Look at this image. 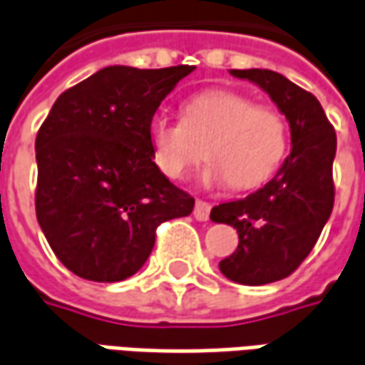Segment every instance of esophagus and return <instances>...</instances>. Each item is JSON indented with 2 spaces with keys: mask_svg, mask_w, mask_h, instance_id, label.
<instances>
[{
  "mask_svg": "<svg viewBox=\"0 0 365 365\" xmlns=\"http://www.w3.org/2000/svg\"><path fill=\"white\" fill-rule=\"evenodd\" d=\"M210 212H212V205L207 202H202V200H197L195 202V207H193V217L197 220V222H207L210 220Z\"/></svg>",
  "mask_w": 365,
  "mask_h": 365,
  "instance_id": "obj_1",
  "label": "esophagus"
}]
</instances>
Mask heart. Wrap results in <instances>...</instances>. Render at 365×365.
Listing matches in <instances>:
<instances>
[{
  "mask_svg": "<svg viewBox=\"0 0 365 365\" xmlns=\"http://www.w3.org/2000/svg\"><path fill=\"white\" fill-rule=\"evenodd\" d=\"M151 162L168 180L180 182L205 155L202 180L210 187L234 183L250 190L269 180L287 150L286 120L230 89H205L183 103L182 121L168 115L148 125Z\"/></svg>",
  "mask_w": 365,
  "mask_h": 365,
  "instance_id": "b5f03b06",
  "label": "heart"
}]
</instances>
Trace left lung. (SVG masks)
<instances>
[{
	"label": "left lung",
	"mask_w": 365,
	"mask_h": 365,
	"mask_svg": "<svg viewBox=\"0 0 365 365\" xmlns=\"http://www.w3.org/2000/svg\"><path fill=\"white\" fill-rule=\"evenodd\" d=\"M234 78L264 89L286 115L292 150L257 192L212 210V222L234 225L240 244L220 262L227 279L264 286L287 277L318 242L334 207L331 165L336 131L309 91L272 69H232Z\"/></svg>",
	"instance_id": "left-lung-1"
}]
</instances>
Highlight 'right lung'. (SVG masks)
Returning a JSON list of instances; mask_svg holds the SVG:
<instances>
[{"mask_svg":"<svg viewBox=\"0 0 365 365\" xmlns=\"http://www.w3.org/2000/svg\"><path fill=\"white\" fill-rule=\"evenodd\" d=\"M193 69H99L63 91L37 131V222L76 276L103 284L133 276L155 227L192 214L195 200L151 162L148 125Z\"/></svg>","mask_w":365,"mask_h":365,"instance_id":"right-lung-1","label":"right lung"}]
</instances>
